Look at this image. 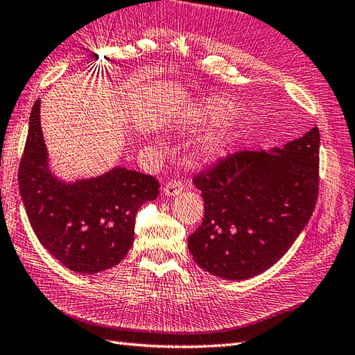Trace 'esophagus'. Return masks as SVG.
Returning a JSON list of instances; mask_svg holds the SVG:
<instances>
[{"label":"esophagus","mask_w":355,"mask_h":355,"mask_svg":"<svg viewBox=\"0 0 355 355\" xmlns=\"http://www.w3.org/2000/svg\"><path fill=\"white\" fill-rule=\"evenodd\" d=\"M183 190H184V186L181 181L172 180V181H168L166 186L163 187V193H165V196L168 198H174V196H178Z\"/></svg>","instance_id":"obj_1"}]
</instances>
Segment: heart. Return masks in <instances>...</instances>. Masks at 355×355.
Instances as JSON below:
<instances>
[{
	"label": "heart",
	"mask_w": 355,
	"mask_h": 355,
	"mask_svg": "<svg viewBox=\"0 0 355 355\" xmlns=\"http://www.w3.org/2000/svg\"><path fill=\"white\" fill-rule=\"evenodd\" d=\"M231 112L232 106L225 98L210 97L187 109L184 114V124L193 127V129H208V127L219 125ZM237 138V127H226V129L207 135L196 145V157L202 160L222 159L232 148Z\"/></svg>",
	"instance_id": "obj_1"
}]
</instances>
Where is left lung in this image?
Returning a JSON list of instances; mask_svg holds the SVG:
<instances>
[{"instance_id": "1", "label": "left lung", "mask_w": 355, "mask_h": 355, "mask_svg": "<svg viewBox=\"0 0 355 355\" xmlns=\"http://www.w3.org/2000/svg\"><path fill=\"white\" fill-rule=\"evenodd\" d=\"M320 130L270 151H240L193 178L205 204L187 240L196 264L225 280L258 276L285 255L315 210Z\"/></svg>"}]
</instances>
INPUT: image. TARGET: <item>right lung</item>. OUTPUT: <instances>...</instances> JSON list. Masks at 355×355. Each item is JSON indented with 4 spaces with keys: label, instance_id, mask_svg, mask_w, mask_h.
Instances as JSON below:
<instances>
[{
    "label": "right lung",
    "instance_id": "obj_1",
    "mask_svg": "<svg viewBox=\"0 0 355 355\" xmlns=\"http://www.w3.org/2000/svg\"><path fill=\"white\" fill-rule=\"evenodd\" d=\"M19 190L26 216L42 246L80 275L112 268L130 250L135 216L159 195V181L138 171L115 166L97 177L73 181L51 168L40 124V98L34 103Z\"/></svg>",
    "mask_w": 355,
    "mask_h": 355
}]
</instances>
